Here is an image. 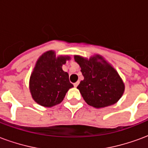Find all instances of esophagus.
<instances>
[{"label": "esophagus", "mask_w": 148, "mask_h": 148, "mask_svg": "<svg viewBox=\"0 0 148 148\" xmlns=\"http://www.w3.org/2000/svg\"><path fill=\"white\" fill-rule=\"evenodd\" d=\"M78 84H79V82H75V83H74V86L77 87V86H78Z\"/></svg>", "instance_id": "esophagus-1"}]
</instances>
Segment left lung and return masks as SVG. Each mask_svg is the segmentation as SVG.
<instances>
[{"label": "left lung", "mask_w": 148, "mask_h": 148, "mask_svg": "<svg viewBox=\"0 0 148 148\" xmlns=\"http://www.w3.org/2000/svg\"><path fill=\"white\" fill-rule=\"evenodd\" d=\"M84 79L77 86L85 101L97 109L114 105L124 92V84L117 71L97 55L89 59L74 55Z\"/></svg>", "instance_id": "obj_1"}]
</instances>
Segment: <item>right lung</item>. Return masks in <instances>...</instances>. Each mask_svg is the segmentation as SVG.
<instances>
[{
    "instance_id": "right-lung-1",
    "label": "right lung",
    "mask_w": 148,
    "mask_h": 148,
    "mask_svg": "<svg viewBox=\"0 0 148 148\" xmlns=\"http://www.w3.org/2000/svg\"><path fill=\"white\" fill-rule=\"evenodd\" d=\"M70 56L56 57L54 51L43 53L37 60L31 74L29 90L33 100L44 107H52L62 101L66 93L74 86L62 65Z\"/></svg>"
}]
</instances>
